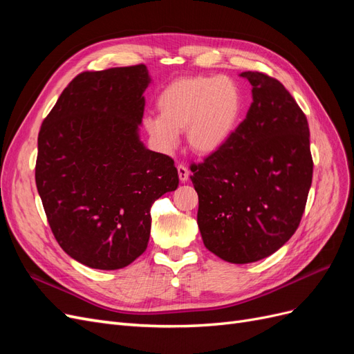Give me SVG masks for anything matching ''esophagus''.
Segmentation results:
<instances>
[{"instance_id": "obj_1", "label": "esophagus", "mask_w": 354, "mask_h": 354, "mask_svg": "<svg viewBox=\"0 0 354 354\" xmlns=\"http://www.w3.org/2000/svg\"><path fill=\"white\" fill-rule=\"evenodd\" d=\"M177 173H178V178H180L181 183H185V181L189 180L190 171H189L185 165H178V167H177Z\"/></svg>"}]
</instances>
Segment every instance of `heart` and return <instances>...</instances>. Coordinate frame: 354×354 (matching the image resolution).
<instances>
[{
	"mask_svg": "<svg viewBox=\"0 0 354 354\" xmlns=\"http://www.w3.org/2000/svg\"><path fill=\"white\" fill-rule=\"evenodd\" d=\"M158 116H146L145 131L159 152L173 153L186 130L195 153L211 155L226 145L238 127L242 99L226 77H186L171 82L158 97Z\"/></svg>",
	"mask_w": 354,
	"mask_h": 354,
	"instance_id": "b5f03b06",
	"label": "heart"
}]
</instances>
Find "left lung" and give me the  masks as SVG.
Instances as JSON below:
<instances>
[{"instance_id": "left-lung-1", "label": "left lung", "mask_w": 354, "mask_h": 354, "mask_svg": "<svg viewBox=\"0 0 354 354\" xmlns=\"http://www.w3.org/2000/svg\"><path fill=\"white\" fill-rule=\"evenodd\" d=\"M252 85L243 122L220 151L192 165L203 245L233 264L272 255L295 233L312 186L307 118L283 85L242 72Z\"/></svg>"}]
</instances>
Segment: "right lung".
Wrapping results in <instances>:
<instances>
[{
    "instance_id": "1",
    "label": "right lung",
    "mask_w": 354,
    "mask_h": 354,
    "mask_svg": "<svg viewBox=\"0 0 354 354\" xmlns=\"http://www.w3.org/2000/svg\"><path fill=\"white\" fill-rule=\"evenodd\" d=\"M145 65L82 72L41 125L37 189L50 227L73 260L118 270L140 257L151 207L178 186L174 160L140 140Z\"/></svg>"
}]
</instances>
